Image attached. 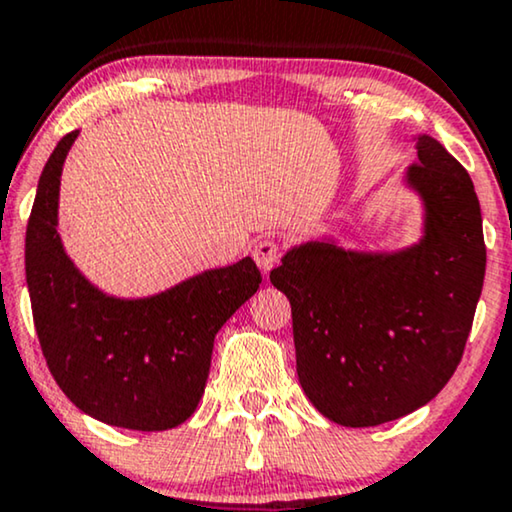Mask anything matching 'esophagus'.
<instances>
[{
  "label": "esophagus",
  "instance_id": "esophagus-1",
  "mask_svg": "<svg viewBox=\"0 0 512 512\" xmlns=\"http://www.w3.org/2000/svg\"><path fill=\"white\" fill-rule=\"evenodd\" d=\"M252 257H255L257 267L262 269V274H269V271L278 264V260H281V250H278L276 241L264 238V241H260L255 248H252Z\"/></svg>",
  "mask_w": 512,
  "mask_h": 512
}]
</instances>
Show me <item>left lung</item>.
Wrapping results in <instances>:
<instances>
[{"label": "left lung", "instance_id": "left-lung-1", "mask_svg": "<svg viewBox=\"0 0 512 512\" xmlns=\"http://www.w3.org/2000/svg\"><path fill=\"white\" fill-rule=\"evenodd\" d=\"M412 140L419 163L400 185L421 203L417 243L360 250L323 234L269 274L292 306L299 384L339 426H379L431 403L463 356L485 281L473 180L431 135Z\"/></svg>", "mask_w": 512, "mask_h": 512}]
</instances>
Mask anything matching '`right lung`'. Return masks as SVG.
<instances>
[{"mask_svg":"<svg viewBox=\"0 0 512 512\" xmlns=\"http://www.w3.org/2000/svg\"><path fill=\"white\" fill-rule=\"evenodd\" d=\"M79 131L58 142L39 177L25 236V276L46 365L88 417L131 431H168L192 417L215 335L260 290L250 257L147 297L100 290L58 231L60 175Z\"/></svg>","mask_w":512,"mask_h":512,"instance_id":"add662e5","label":"right lung"}]
</instances>
